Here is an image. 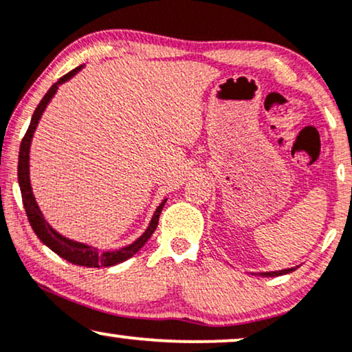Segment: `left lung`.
Instances as JSON below:
<instances>
[{
    "label": "left lung",
    "mask_w": 352,
    "mask_h": 352,
    "mask_svg": "<svg viewBox=\"0 0 352 352\" xmlns=\"http://www.w3.org/2000/svg\"><path fill=\"white\" fill-rule=\"evenodd\" d=\"M296 270V267H292V269H285V270H278V272H261V277H278V275H285L289 274V272Z\"/></svg>",
    "instance_id": "left-lung-1"
}]
</instances>
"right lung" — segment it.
I'll return each instance as SVG.
<instances>
[{"label":"right lung","instance_id":"obj_1","mask_svg":"<svg viewBox=\"0 0 352 352\" xmlns=\"http://www.w3.org/2000/svg\"><path fill=\"white\" fill-rule=\"evenodd\" d=\"M80 69H82V65H78V67H75L74 70H70V72L63 75V77H60L59 80L50 88L48 93L43 96V100L40 101V104L36 106L34 116H32V122H30L29 129H27V132L22 138L21 149H19V167H17L19 186H21L22 203H23V208H25L27 219H29V222L32 225V228H34V232L36 233V236H38L51 251H54L56 254L60 256L65 261L72 262V264H75V265L111 267V265L120 264V262L130 259V257H132L133 254H137V252L142 250L144 243L149 240V236L153 235L154 230H156V227L159 223V215H161V210L164 208V204H166V201H162V203L159 204V208L156 209V212H154L151 223H149L146 232H144L137 241H133L132 245L122 248V250H119V251H100V250H95V248H91V246L82 245V243L67 240V238L59 235L58 232L53 230V228L50 227V223L43 219L41 210L38 209V206H36L34 193H32L30 179H29V151H30V142H32V137H34L36 124H38V120H40L41 114H43L46 104H48L51 98H53V95L56 93V90H58V87L60 85V83L69 80L70 77H74V75L77 74Z\"/></svg>","mask_w":352,"mask_h":352}]
</instances>
